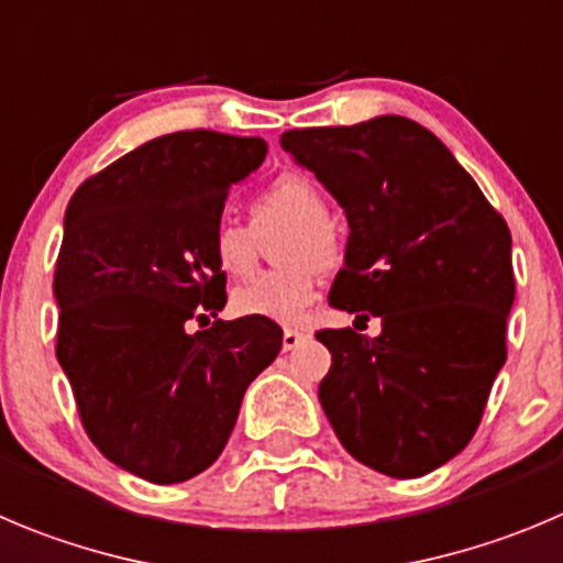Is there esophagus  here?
Instances as JSON below:
<instances>
[{
    "label": "esophagus",
    "instance_id": "obj_1",
    "mask_svg": "<svg viewBox=\"0 0 563 563\" xmlns=\"http://www.w3.org/2000/svg\"><path fill=\"white\" fill-rule=\"evenodd\" d=\"M303 340H307V334H301V331L285 329V334H282V347H285V351H296Z\"/></svg>",
    "mask_w": 563,
    "mask_h": 563
}]
</instances>
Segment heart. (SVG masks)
Returning <instances> with one entry per match:
<instances>
[{
  "label": "heart",
  "instance_id": "obj_1",
  "mask_svg": "<svg viewBox=\"0 0 563 563\" xmlns=\"http://www.w3.org/2000/svg\"><path fill=\"white\" fill-rule=\"evenodd\" d=\"M273 227H290L278 256L292 265L262 273L240 287L232 296V309L243 318L301 325L320 292L318 271L311 263L329 267L340 256V240L329 223V205L320 187L301 174H285L267 185L254 201V232H267ZM254 232L240 223H218L212 234V260L218 271L232 278L249 276L256 262ZM309 258L313 261L309 263Z\"/></svg>",
  "mask_w": 563,
  "mask_h": 563
}]
</instances>
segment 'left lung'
I'll list each match as a JSON object with an SVG mask.
<instances>
[{"label":"left lung","instance_id":"obj_1","mask_svg":"<svg viewBox=\"0 0 563 563\" xmlns=\"http://www.w3.org/2000/svg\"><path fill=\"white\" fill-rule=\"evenodd\" d=\"M282 148L347 218L331 307L382 334L320 331L318 398L356 462L420 478L467 448L506 362L511 234L433 132L404 115L290 130Z\"/></svg>","mask_w":563,"mask_h":563}]
</instances>
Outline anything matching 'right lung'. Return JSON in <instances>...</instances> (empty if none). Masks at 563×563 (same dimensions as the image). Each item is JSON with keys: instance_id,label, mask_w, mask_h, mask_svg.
Wrapping results in <instances>:
<instances>
[{"instance_id": "obj_1", "label": "right lung", "mask_w": 563, "mask_h": 563, "mask_svg": "<svg viewBox=\"0 0 563 563\" xmlns=\"http://www.w3.org/2000/svg\"><path fill=\"white\" fill-rule=\"evenodd\" d=\"M262 137L174 132L90 176L68 201L55 267L57 362L90 442L152 484L205 473L249 384L282 351L271 320H216L227 276L212 234Z\"/></svg>"}]
</instances>
